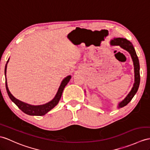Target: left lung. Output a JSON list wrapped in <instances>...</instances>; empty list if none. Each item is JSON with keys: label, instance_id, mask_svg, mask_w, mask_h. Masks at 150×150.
Instances as JSON below:
<instances>
[{"label": "left lung", "instance_id": "8db88e82", "mask_svg": "<svg viewBox=\"0 0 150 150\" xmlns=\"http://www.w3.org/2000/svg\"><path fill=\"white\" fill-rule=\"evenodd\" d=\"M110 45L111 46H119L122 49L126 50L127 52L129 53L130 54L131 58H132L133 64H134V83L133 85V87L131 89L130 92L128 93L127 96L125 97L123 100L120 101L118 104V108H122L126 105L129 104L131 100L132 99L134 96L137 93L139 86L140 84V66H139V62L138 57L137 56V54L135 50L134 47L129 41L127 39L118 38H114L111 39L110 41Z\"/></svg>", "mask_w": 150, "mask_h": 150}]
</instances>
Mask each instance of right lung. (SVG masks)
<instances>
[{
  "instance_id": "right-lung-1",
  "label": "right lung",
  "mask_w": 150,
  "mask_h": 150,
  "mask_svg": "<svg viewBox=\"0 0 150 150\" xmlns=\"http://www.w3.org/2000/svg\"><path fill=\"white\" fill-rule=\"evenodd\" d=\"M9 58L8 60L7 61V63L5 66V78H6V88L7 92H8V96L10 98V99L11 100L13 103L15 104L18 108L20 109L21 111L25 114L31 115V116H43L46 115L47 112H49L50 110L55 107L56 105L58 104V102H59L60 98L62 97V92L64 91V88L67 85V83L70 81L71 78V76L69 75L67 77H65L62 81L61 82L60 85L58 88V90L57 91V93H56L55 96L53 98V99L47 103L45 104L42 105H31L27 103H23V102L21 101L20 100L17 99L16 98L14 97L13 95L11 93L9 92L8 86V83H7V78H6V71H7V65H8V63L9 62Z\"/></svg>"
}]
</instances>
